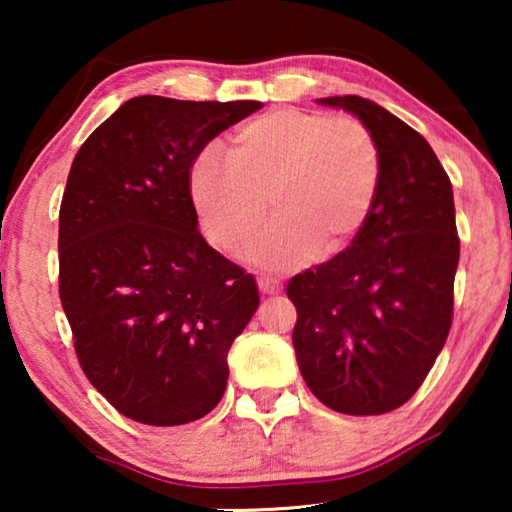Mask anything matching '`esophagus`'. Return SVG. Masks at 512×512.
Wrapping results in <instances>:
<instances>
[{
    "instance_id": "1",
    "label": "esophagus",
    "mask_w": 512,
    "mask_h": 512,
    "mask_svg": "<svg viewBox=\"0 0 512 512\" xmlns=\"http://www.w3.org/2000/svg\"><path fill=\"white\" fill-rule=\"evenodd\" d=\"M258 289H261V293H265V296H275V293L282 291V284L272 277H261L258 279Z\"/></svg>"
}]
</instances>
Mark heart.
<instances>
[{
    "label": "heart",
    "instance_id": "obj_1",
    "mask_svg": "<svg viewBox=\"0 0 512 512\" xmlns=\"http://www.w3.org/2000/svg\"><path fill=\"white\" fill-rule=\"evenodd\" d=\"M382 184V153L356 118L277 109L242 125L233 153L202 146L188 167L200 226L237 254L268 214L277 219L251 249L265 268L293 270L324 247L335 254L363 233Z\"/></svg>",
    "mask_w": 512,
    "mask_h": 512
}]
</instances>
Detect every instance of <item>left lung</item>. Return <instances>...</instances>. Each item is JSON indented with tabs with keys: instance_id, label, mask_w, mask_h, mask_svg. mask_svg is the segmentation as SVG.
<instances>
[{
	"instance_id": "1",
	"label": "left lung",
	"mask_w": 512,
	"mask_h": 512,
	"mask_svg": "<svg viewBox=\"0 0 512 512\" xmlns=\"http://www.w3.org/2000/svg\"><path fill=\"white\" fill-rule=\"evenodd\" d=\"M352 111L382 153V184L363 233L331 261L291 277L298 368L342 415H384L422 387L452 326L459 235L452 184L429 142L359 95Z\"/></svg>"
}]
</instances>
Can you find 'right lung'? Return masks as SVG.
I'll use <instances>...</instances> for the list:
<instances>
[{
    "mask_svg": "<svg viewBox=\"0 0 512 512\" xmlns=\"http://www.w3.org/2000/svg\"><path fill=\"white\" fill-rule=\"evenodd\" d=\"M261 102H123L76 153L60 205V303L90 384L139 424L216 408L256 279L209 247L188 193L195 153Z\"/></svg>",
    "mask_w": 512,
    "mask_h": 512,
    "instance_id": "1",
    "label": "right lung"
}]
</instances>
